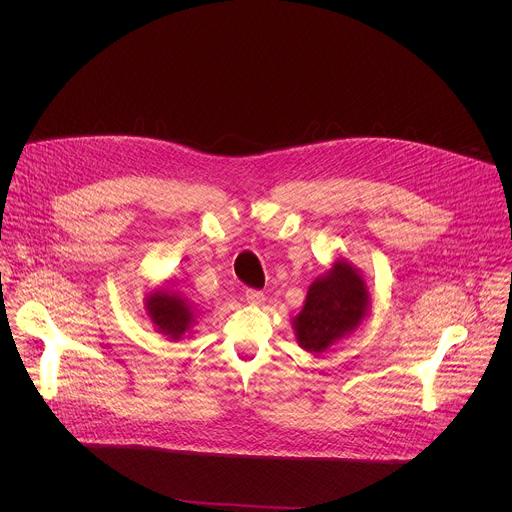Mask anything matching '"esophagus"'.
<instances>
[{
    "label": "esophagus",
    "mask_w": 512,
    "mask_h": 512,
    "mask_svg": "<svg viewBox=\"0 0 512 512\" xmlns=\"http://www.w3.org/2000/svg\"><path fill=\"white\" fill-rule=\"evenodd\" d=\"M245 300L249 304H261L263 302V294H261V291H257V289H247L245 291Z\"/></svg>",
    "instance_id": "esophagus-1"
}]
</instances>
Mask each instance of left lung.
<instances>
[{
    "instance_id": "8db88e82",
    "label": "left lung",
    "mask_w": 512,
    "mask_h": 512,
    "mask_svg": "<svg viewBox=\"0 0 512 512\" xmlns=\"http://www.w3.org/2000/svg\"><path fill=\"white\" fill-rule=\"evenodd\" d=\"M369 312V289L358 269L336 259L308 289L306 304L294 318L298 344L308 352H324L354 332Z\"/></svg>"
}]
</instances>
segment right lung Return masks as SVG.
Here are the masks:
<instances>
[{"instance_id": "add662e5", "label": "right lung", "mask_w": 512, "mask_h": 512, "mask_svg": "<svg viewBox=\"0 0 512 512\" xmlns=\"http://www.w3.org/2000/svg\"><path fill=\"white\" fill-rule=\"evenodd\" d=\"M145 310L156 330L170 340H182L196 322L192 306L170 289H156L145 298Z\"/></svg>"}]
</instances>
